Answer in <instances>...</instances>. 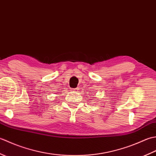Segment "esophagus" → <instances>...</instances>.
Returning a JSON list of instances; mask_svg holds the SVG:
<instances>
[{
    "mask_svg": "<svg viewBox=\"0 0 156 156\" xmlns=\"http://www.w3.org/2000/svg\"><path fill=\"white\" fill-rule=\"evenodd\" d=\"M70 90L73 91V92H77L78 90V88H71Z\"/></svg>",
    "mask_w": 156,
    "mask_h": 156,
    "instance_id": "34e87169",
    "label": "esophagus"
}]
</instances>
